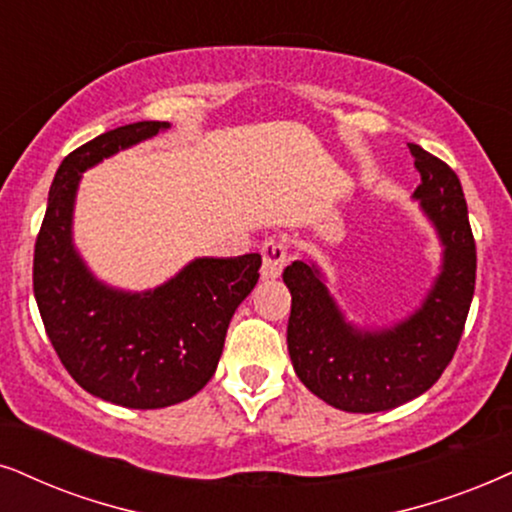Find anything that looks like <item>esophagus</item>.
Returning a JSON list of instances; mask_svg holds the SVG:
<instances>
[{
    "label": "esophagus",
    "mask_w": 512,
    "mask_h": 512,
    "mask_svg": "<svg viewBox=\"0 0 512 512\" xmlns=\"http://www.w3.org/2000/svg\"><path fill=\"white\" fill-rule=\"evenodd\" d=\"M288 262V245L281 238H269L262 245V276L278 278Z\"/></svg>",
    "instance_id": "esophagus-1"
}]
</instances>
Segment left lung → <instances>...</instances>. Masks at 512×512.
<instances>
[{
    "label": "left lung",
    "instance_id": "left-lung-1",
    "mask_svg": "<svg viewBox=\"0 0 512 512\" xmlns=\"http://www.w3.org/2000/svg\"><path fill=\"white\" fill-rule=\"evenodd\" d=\"M420 184L413 198L442 243V271L409 319L357 328L328 293L314 262L283 271L290 290L288 352L297 378L316 397L349 413H375L420 397L454 359L475 293L477 252L456 172L409 144Z\"/></svg>",
    "mask_w": 512,
    "mask_h": 512
}]
</instances>
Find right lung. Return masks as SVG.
I'll return each mask as SVG.
<instances>
[{
    "instance_id": "right-lung-1",
    "label": "right lung",
    "mask_w": 512,
    "mask_h": 512,
    "mask_svg": "<svg viewBox=\"0 0 512 512\" xmlns=\"http://www.w3.org/2000/svg\"><path fill=\"white\" fill-rule=\"evenodd\" d=\"M170 122H134L66 155L35 243L32 288L58 359L82 390L127 409H163L215 375L226 328L260 278L262 257H198L163 286L127 293L96 278L73 245L82 172L155 137Z\"/></svg>"
}]
</instances>
